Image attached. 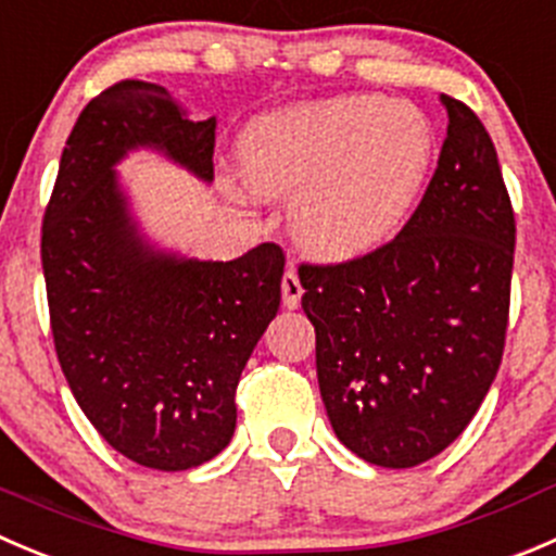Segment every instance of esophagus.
Here are the masks:
<instances>
[{
  "label": "esophagus",
  "mask_w": 556,
  "mask_h": 556,
  "mask_svg": "<svg viewBox=\"0 0 556 556\" xmlns=\"http://www.w3.org/2000/svg\"><path fill=\"white\" fill-rule=\"evenodd\" d=\"M301 295H304V288H301V279L295 274V268L290 266L282 277V301L288 309H299L301 304Z\"/></svg>",
  "instance_id": "esophagus-1"
}]
</instances>
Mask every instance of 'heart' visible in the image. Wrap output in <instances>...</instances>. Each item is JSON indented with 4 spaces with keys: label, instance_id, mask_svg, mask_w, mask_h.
Segmentation results:
<instances>
[{
    "label": "heart",
    "instance_id": "1",
    "mask_svg": "<svg viewBox=\"0 0 556 556\" xmlns=\"http://www.w3.org/2000/svg\"><path fill=\"white\" fill-rule=\"evenodd\" d=\"M438 132L421 105L382 94L301 102L255 118L239 141L236 195L288 203L295 244L358 261L393 239L432 179Z\"/></svg>",
    "mask_w": 556,
    "mask_h": 556
}]
</instances>
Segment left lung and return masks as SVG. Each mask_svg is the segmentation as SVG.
<instances>
[{"mask_svg":"<svg viewBox=\"0 0 556 556\" xmlns=\"http://www.w3.org/2000/svg\"><path fill=\"white\" fill-rule=\"evenodd\" d=\"M438 170L391 244L301 266L328 421L391 470L429 462L472 421L505 348L516 225L481 118L448 94Z\"/></svg>","mask_w":556,"mask_h":556,"instance_id":"8db88e82","label":"left lung"}]
</instances>
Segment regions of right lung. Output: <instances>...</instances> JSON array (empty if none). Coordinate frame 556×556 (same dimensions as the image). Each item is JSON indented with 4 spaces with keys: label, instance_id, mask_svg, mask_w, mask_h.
I'll return each instance as SVG.
<instances>
[{
    "label": "right lung",
    "instance_id": "obj_1",
    "mask_svg": "<svg viewBox=\"0 0 556 556\" xmlns=\"http://www.w3.org/2000/svg\"><path fill=\"white\" fill-rule=\"evenodd\" d=\"M217 118H190L165 86L122 80L80 111L42 223L51 331L91 427L163 472L214 459L236 429V386L277 317L285 255L261 244L201 261L157 244L118 165L154 152L214 181Z\"/></svg>",
    "mask_w": 556,
    "mask_h": 556
}]
</instances>
